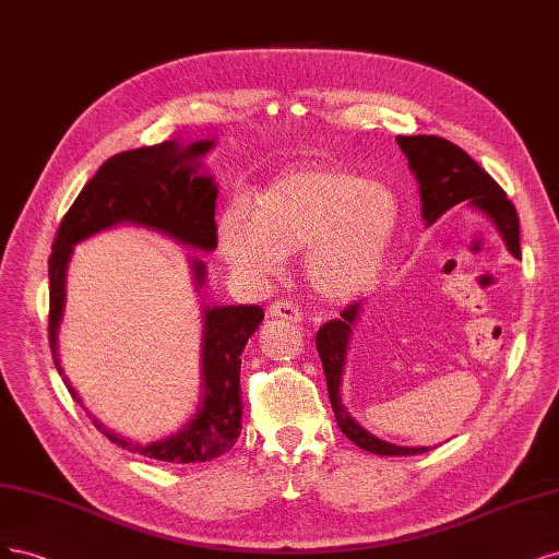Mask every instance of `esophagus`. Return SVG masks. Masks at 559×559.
<instances>
[{"label": "esophagus", "instance_id": "34e87169", "mask_svg": "<svg viewBox=\"0 0 559 559\" xmlns=\"http://www.w3.org/2000/svg\"><path fill=\"white\" fill-rule=\"evenodd\" d=\"M269 316L272 318H281V320H290V322H299L301 320V311L293 301L287 299H276L269 304Z\"/></svg>", "mask_w": 559, "mask_h": 559}]
</instances>
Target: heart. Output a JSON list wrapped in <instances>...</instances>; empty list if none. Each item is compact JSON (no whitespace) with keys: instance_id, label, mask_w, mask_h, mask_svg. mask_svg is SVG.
Returning <instances> with one entry per match:
<instances>
[{"instance_id":"obj_1","label":"heart","mask_w":559,"mask_h":559,"mask_svg":"<svg viewBox=\"0 0 559 559\" xmlns=\"http://www.w3.org/2000/svg\"><path fill=\"white\" fill-rule=\"evenodd\" d=\"M400 225L394 192L341 167H301L269 186L253 218H221L227 262L253 281L278 276L285 255L306 250V276L325 299H348L376 278Z\"/></svg>"}]
</instances>
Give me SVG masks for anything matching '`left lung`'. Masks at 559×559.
Masks as SVG:
<instances>
[{
	"instance_id": "8db88e82",
	"label": "left lung",
	"mask_w": 559,
	"mask_h": 559,
	"mask_svg": "<svg viewBox=\"0 0 559 559\" xmlns=\"http://www.w3.org/2000/svg\"><path fill=\"white\" fill-rule=\"evenodd\" d=\"M400 148L404 151L411 171L416 174L420 186L423 218L427 225L437 223L441 215L462 202L472 204L497 225L503 243L511 250L513 258H520V225L518 213L507 192L499 188L495 178L485 171L478 162H474L455 143L441 136H397ZM362 311V299L346 306L341 318L325 322L316 334V348L322 359V369L328 378V394L334 408L336 423L341 431L362 450L373 455H420L427 453V445H394L373 437L362 425L353 420L350 413L341 404V378H344L348 344L353 328Z\"/></svg>"
}]
</instances>
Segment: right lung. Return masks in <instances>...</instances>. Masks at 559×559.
Segmentation results:
<instances>
[{
    "label": "right lung",
    "instance_id": "1",
    "mask_svg": "<svg viewBox=\"0 0 559 559\" xmlns=\"http://www.w3.org/2000/svg\"><path fill=\"white\" fill-rule=\"evenodd\" d=\"M213 146V139L192 141L188 146L162 141L157 146L118 153L104 162L71 204L48 260V338L60 373L58 330L64 311L67 264L76 243L116 225H136L204 253L218 246V227L213 218L218 188L209 174L200 171L202 157ZM190 266L200 290L206 266L200 258H190ZM262 318L264 311L260 306L250 304L204 306L202 404L194 418L176 435L151 443H134L106 429L99 420L93 423L116 445L159 462H209L227 453L241 435V353ZM67 388L81 404L76 390L69 383Z\"/></svg>",
    "mask_w": 559,
    "mask_h": 559
}]
</instances>
